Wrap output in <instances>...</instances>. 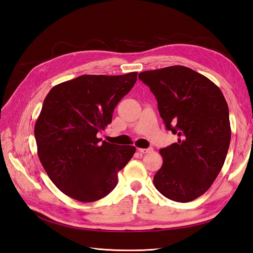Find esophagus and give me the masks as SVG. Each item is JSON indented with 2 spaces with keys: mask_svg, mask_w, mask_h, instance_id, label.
Masks as SVG:
<instances>
[{
  "mask_svg": "<svg viewBox=\"0 0 253 253\" xmlns=\"http://www.w3.org/2000/svg\"><path fill=\"white\" fill-rule=\"evenodd\" d=\"M153 150L151 149V148H149V149H141V148H139L138 149V152L140 153V154H145V153H150V152H152Z\"/></svg>",
  "mask_w": 253,
  "mask_h": 253,
  "instance_id": "1",
  "label": "esophagus"
}]
</instances>
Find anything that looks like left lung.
Wrapping results in <instances>:
<instances>
[{"label":"left lung","mask_w":253,"mask_h":253,"mask_svg":"<svg viewBox=\"0 0 253 253\" xmlns=\"http://www.w3.org/2000/svg\"><path fill=\"white\" fill-rule=\"evenodd\" d=\"M166 127L178 141L159 151L163 167L155 188L167 198L188 203L203 195L224 166L231 139L229 110L217 85L189 67L142 72Z\"/></svg>","instance_id":"obj_1"}]
</instances>
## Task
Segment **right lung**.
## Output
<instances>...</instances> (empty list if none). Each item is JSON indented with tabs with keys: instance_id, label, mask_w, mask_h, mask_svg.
Segmentation results:
<instances>
[{
	"instance_id": "right-lung-1",
	"label": "right lung",
	"mask_w": 253,
	"mask_h": 253,
	"mask_svg": "<svg viewBox=\"0 0 253 253\" xmlns=\"http://www.w3.org/2000/svg\"><path fill=\"white\" fill-rule=\"evenodd\" d=\"M137 73L83 75L53 86L36 121L38 156L50 180L76 201L96 202L118 182V172L136 148L99 139L118 102L132 89Z\"/></svg>"
}]
</instances>
